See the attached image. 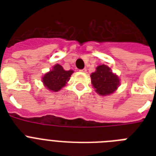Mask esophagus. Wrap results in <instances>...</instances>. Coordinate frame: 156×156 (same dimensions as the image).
I'll use <instances>...</instances> for the list:
<instances>
[{"mask_svg":"<svg viewBox=\"0 0 156 156\" xmlns=\"http://www.w3.org/2000/svg\"><path fill=\"white\" fill-rule=\"evenodd\" d=\"M81 72H83V73H87V69L86 68H84V69H81Z\"/></svg>","mask_w":156,"mask_h":156,"instance_id":"esophagus-1","label":"esophagus"}]
</instances>
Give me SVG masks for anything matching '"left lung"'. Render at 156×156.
<instances>
[{"label":"left lung","mask_w":156,"mask_h":156,"mask_svg":"<svg viewBox=\"0 0 156 156\" xmlns=\"http://www.w3.org/2000/svg\"><path fill=\"white\" fill-rule=\"evenodd\" d=\"M90 78L93 87L100 95H111L120 85L118 76L105 65L97 66L95 72L90 74Z\"/></svg>","instance_id":"8db88e82"}]
</instances>
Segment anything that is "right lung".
Segmentation results:
<instances>
[{"mask_svg": "<svg viewBox=\"0 0 156 156\" xmlns=\"http://www.w3.org/2000/svg\"><path fill=\"white\" fill-rule=\"evenodd\" d=\"M73 73V70H65L62 66L56 64L52 70L43 77V83L48 90L56 92L66 86Z\"/></svg>", "mask_w": 156, "mask_h": 156, "instance_id": "obj_1", "label": "right lung"}]
</instances>
